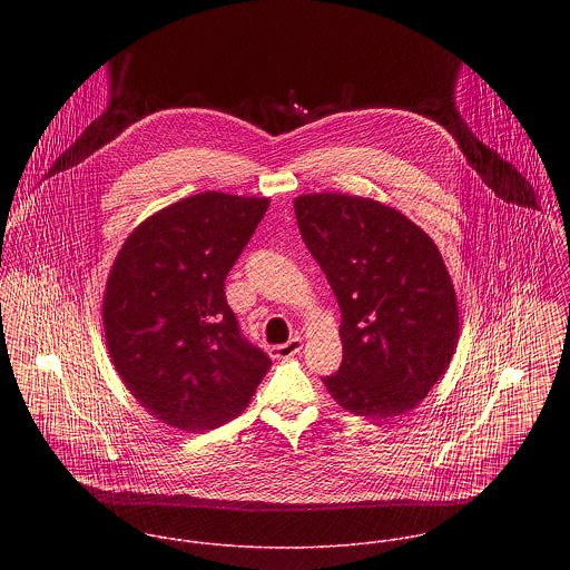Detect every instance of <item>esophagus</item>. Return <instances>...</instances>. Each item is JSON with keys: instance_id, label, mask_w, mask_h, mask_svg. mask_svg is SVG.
Listing matches in <instances>:
<instances>
[{"instance_id": "obj_1", "label": "esophagus", "mask_w": 570, "mask_h": 570, "mask_svg": "<svg viewBox=\"0 0 570 570\" xmlns=\"http://www.w3.org/2000/svg\"><path fill=\"white\" fill-rule=\"evenodd\" d=\"M301 348H303V340H301V337H292L287 344L272 346V348H269V355L276 357V360H287V357L301 353Z\"/></svg>"}]
</instances>
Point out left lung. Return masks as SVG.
I'll return each mask as SVG.
<instances>
[{"label":"left lung","instance_id":"obj_1","mask_svg":"<svg viewBox=\"0 0 570 570\" xmlns=\"http://www.w3.org/2000/svg\"><path fill=\"white\" fill-rule=\"evenodd\" d=\"M301 235L342 312V364L328 395L353 414L389 419L419 406L459 344V305L436 244L368 197L294 199Z\"/></svg>","mask_w":570,"mask_h":570}]
</instances>
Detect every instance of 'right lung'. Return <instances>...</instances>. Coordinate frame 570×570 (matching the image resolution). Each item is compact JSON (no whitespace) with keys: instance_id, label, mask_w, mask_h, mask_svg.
Returning <instances> with one entry per match:
<instances>
[{"instance_id":"add662e5","label":"right lung","mask_w":570,"mask_h":570,"mask_svg":"<svg viewBox=\"0 0 570 570\" xmlns=\"http://www.w3.org/2000/svg\"><path fill=\"white\" fill-rule=\"evenodd\" d=\"M269 206L206 190L147 217L116 254L102 294L109 357L158 421L206 432L244 412L272 366L247 344L224 281Z\"/></svg>"}]
</instances>
